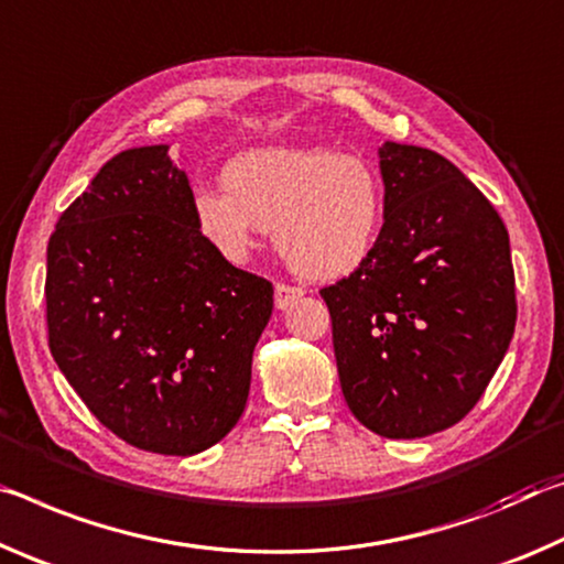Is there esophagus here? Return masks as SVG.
<instances>
[{
    "instance_id": "obj_1",
    "label": "esophagus",
    "mask_w": 564,
    "mask_h": 564,
    "mask_svg": "<svg viewBox=\"0 0 564 564\" xmlns=\"http://www.w3.org/2000/svg\"><path fill=\"white\" fill-rule=\"evenodd\" d=\"M302 290L300 288H294V284H284V282H280L274 288V304H276V310H288L292 302H297L300 297H302Z\"/></svg>"
}]
</instances>
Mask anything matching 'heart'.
I'll use <instances>...</instances> for the list:
<instances>
[{
  "instance_id": "1",
  "label": "heart",
  "mask_w": 564,
  "mask_h": 564,
  "mask_svg": "<svg viewBox=\"0 0 564 564\" xmlns=\"http://www.w3.org/2000/svg\"><path fill=\"white\" fill-rule=\"evenodd\" d=\"M221 187L195 189L192 217L229 262H245L257 237L272 232L292 272L337 282L372 257L382 235L384 182L362 154L257 147L225 164Z\"/></svg>"
}]
</instances>
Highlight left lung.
Masks as SVG:
<instances>
[{
	"mask_svg": "<svg viewBox=\"0 0 564 564\" xmlns=\"http://www.w3.org/2000/svg\"><path fill=\"white\" fill-rule=\"evenodd\" d=\"M384 225L369 260L319 290L343 394L367 430L435 435L485 394L517 322L510 235L445 156L384 142Z\"/></svg>",
	"mask_w": 564,
	"mask_h": 564,
	"instance_id": "obj_1",
	"label": "left lung"
}]
</instances>
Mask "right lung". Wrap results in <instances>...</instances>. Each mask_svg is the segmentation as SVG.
Here are the masks:
<instances>
[{
  "instance_id": "right-lung-1",
  "label": "right lung",
  "mask_w": 564,
  "mask_h": 564,
  "mask_svg": "<svg viewBox=\"0 0 564 564\" xmlns=\"http://www.w3.org/2000/svg\"><path fill=\"white\" fill-rule=\"evenodd\" d=\"M167 144L112 156L47 247V335L62 375L127 445L197 455L242 417L272 282L197 232Z\"/></svg>"
}]
</instances>
